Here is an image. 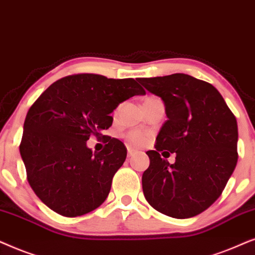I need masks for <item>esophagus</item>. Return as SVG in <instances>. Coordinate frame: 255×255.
Instances as JSON below:
<instances>
[{
  "label": "esophagus",
  "instance_id": "34e87169",
  "mask_svg": "<svg viewBox=\"0 0 255 255\" xmlns=\"http://www.w3.org/2000/svg\"><path fill=\"white\" fill-rule=\"evenodd\" d=\"M135 151L133 148H128V157H131V156H134L135 155Z\"/></svg>",
  "mask_w": 255,
  "mask_h": 255
}]
</instances>
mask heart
<instances>
[{
    "instance_id": "1",
    "label": "heart",
    "mask_w": 255,
    "mask_h": 255,
    "mask_svg": "<svg viewBox=\"0 0 255 255\" xmlns=\"http://www.w3.org/2000/svg\"><path fill=\"white\" fill-rule=\"evenodd\" d=\"M151 99H155V97H148L147 99L144 100V103H147V101ZM147 140H148V135L138 130L130 131V133L127 135V141L129 142L130 144L135 145V147H141V145H143L145 142H147Z\"/></svg>"
}]
</instances>
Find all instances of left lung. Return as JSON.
Segmentation results:
<instances>
[{
    "label": "left lung",
    "instance_id": "left-lung-1",
    "mask_svg": "<svg viewBox=\"0 0 255 255\" xmlns=\"http://www.w3.org/2000/svg\"><path fill=\"white\" fill-rule=\"evenodd\" d=\"M164 101L168 120L147 151L150 164L142 175L147 202L163 215L195 217L210 208L225 189L238 161V125L216 87L184 73L138 78ZM176 152L170 165L159 151Z\"/></svg>",
    "mask_w": 255,
    "mask_h": 255
}]
</instances>
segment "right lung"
<instances>
[{
    "label": "right lung",
    "instance_id": "right-lung-1",
    "mask_svg": "<svg viewBox=\"0 0 255 255\" xmlns=\"http://www.w3.org/2000/svg\"><path fill=\"white\" fill-rule=\"evenodd\" d=\"M138 94L145 91L133 78L78 73L54 81L32 104L19 152L30 186L47 208L72 218L103 204L127 149L101 130L112 126L119 104ZM91 134L107 137L101 152L87 148Z\"/></svg>",
    "mask_w": 255,
    "mask_h": 255
}]
</instances>
